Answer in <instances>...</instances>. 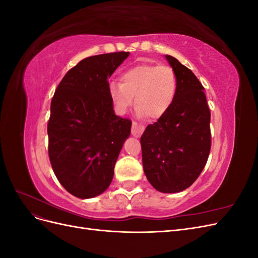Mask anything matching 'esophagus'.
I'll return each mask as SVG.
<instances>
[{"label":"esophagus","instance_id":"34e87169","mask_svg":"<svg viewBox=\"0 0 258 258\" xmlns=\"http://www.w3.org/2000/svg\"><path fill=\"white\" fill-rule=\"evenodd\" d=\"M144 131V126H142V124H140L136 121L132 122V128H131V134L134 137H141V135L143 134Z\"/></svg>","mask_w":258,"mask_h":258}]
</instances>
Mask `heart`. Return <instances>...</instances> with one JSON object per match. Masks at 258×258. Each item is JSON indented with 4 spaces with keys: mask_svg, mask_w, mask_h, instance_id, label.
<instances>
[{
    "mask_svg": "<svg viewBox=\"0 0 258 258\" xmlns=\"http://www.w3.org/2000/svg\"><path fill=\"white\" fill-rule=\"evenodd\" d=\"M121 83H111L108 93L119 114H126L136 100L140 117L157 119L172 105L176 92V75L169 66L142 63L127 70Z\"/></svg>",
    "mask_w": 258,
    "mask_h": 258,
    "instance_id": "1",
    "label": "heart"
}]
</instances>
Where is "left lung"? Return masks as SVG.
Instances as JSON below:
<instances>
[{"instance_id":"obj_1","label":"left lung","mask_w":258,"mask_h":258,"mask_svg":"<svg viewBox=\"0 0 258 258\" xmlns=\"http://www.w3.org/2000/svg\"><path fill=\"white\" fill-rule=\"evenodd\" d=\"M176 75L172 105L141 137L144 173L155 189L172 194L196 181L211 150V113L204 86L188 68L166 54Z\"/></svg>"}]
</instances>
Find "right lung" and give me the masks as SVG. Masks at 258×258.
I'll list each match as a JSON object with an SVG mask.
<instances>
[{
    "mask_svg": "<svg viewBox=\"0 0 258 258\" xmlns=\"http://www.w3.org/2000/svg\"><path fill=\"white\" fill-rule=\"evenodd\" d=\"M129 52L85 58L64 75L50 104L48 155L60 184L81 199L110 186L131 120L115 115L108 77Z\"/></svg>",
    "mask_w": 258,
    "mask_h": 258,
    "instance_id": "obj_1",
    "label": "right lung"
}]
</instances>
